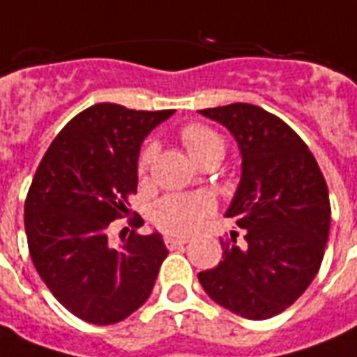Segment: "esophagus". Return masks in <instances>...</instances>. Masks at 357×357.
<instances>
[{"label": "esophagus", "instance_id": "1", "mask_svg": "<svg viewBox=\"0 0 357 357\" xmlns=\"http://www.w3.org/2000/svg\"><path fill=\"white\" fill-rule=\"evenodd\" d=\"M166 245L170 249L174 248H179V245H185L187 241H189V238H185V236H166Z\"/></svg>", "mask_w": 357, "mask_h": 357}]
</instances>
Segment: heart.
Masks as SVG:
<instances>
[{
    "label": "heart",
    "mask_w": 357,
    "mask_h": 357,
    "mask_svg": "<svg viewBox=\"0 0 357 357\" xmlns=\"http://www.w3.org/2000/svg\"><path fill=\"white\" fill-rule=\"evenodd\" d=\"M181 143L197 164L213 154H224L222 137L203 123H189L183 127ZM156 153H158V144H144L137 160V170L141 176L149 172ZM213 201L206 195H166L158 203H154L151 216L154 224L166 234L185 236L199 228L204 216L213 213Z\"/></svg>",
    "instance_id": "heart-1"
}]
</instances>
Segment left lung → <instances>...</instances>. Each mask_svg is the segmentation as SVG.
I'll list each match as a JSON object with an SVG mask.
<instances>
[{"instance_id":"obj_1","label":"left lung","mask_w":357,"mask_h":357,"mask_svg":"<svg viewBox=\"0 0 357 357\" xmlns=\"http://www.w3.org/2000/svg\"><path fill=\"white\" fill-rule=\"evenodd\" d=\"M230 131L241 179L226 211L241 228L222 261L199 273L208 298L239 317L271 319L317 276L331 228L328 189L315 156L282 119L253 104L199 109Z\"/></svg>"}]
</instances>
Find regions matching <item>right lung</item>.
<instances>
[{
  "instance_id": "1",
  "label": "right lung",
  "mask_w": 357,
  "mask_h": 357,
  "mask_svg": "<svg viewBox=\"0 0 357 357\" xmlns=\"http://www.w3.org/2000/svg\"><path fill=\"white\" fill-rule=\"evenodd\" d=\"M174 109L143 112L94 104L67 123L40 162L24 201V231L40 278L67 311L114 325L149 300L168 249L158 231L141 236L137 216L121 243L112 222L137 193L146 135Z\"/></svg>"
}]
</instances>
